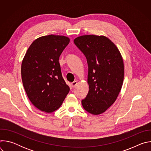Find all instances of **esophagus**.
Segmentation results:
<instances>
[{
	"label": "esophagus",
	"instance_id": "esophagus-1",
	"mask_svg": "<svg viewBox=\"0 0 151 151\" xmlns=\"http://www.w3.org/2000/svg\"><path fill=\"white\" fill-rule=\"evenodd\" d=\"M77 83H78V82H77V81H74V82H72V83H71L72 87L73 88H74L76 87V86Z\"/></svg>",
	"mask_w": 151,
	"mask_h": 151
}]
</instances>
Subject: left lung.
Instances as JSON below:
<instances>
[{
  "label": "left lung",
  "instance_id": "obj_1",
  "mask_svg": "<svg viewBox=\"0 0 151 151\" xmlns=\"http://www.w3.org/2000/svg\"><path fill=\"white\" fill-rule=\"evenodd\" d=\"M87 58L89 91L82 100L83 109L93 115L104 112L116 100L124 77L122 55L114 43L104 36L83 35L74 39Z\"/></svg>",
  "mask_w": 151,
  "mask_h": 151
}]
</instances>
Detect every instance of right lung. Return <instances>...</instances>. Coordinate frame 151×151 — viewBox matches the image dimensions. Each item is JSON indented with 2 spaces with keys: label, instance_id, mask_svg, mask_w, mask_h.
<instances>
[{
  "label": "right lung",
  "instance_id": "add662e5",
  "mask_svg": "<svg viewBox=\"0 0 151 151\" xmlns=\"http://www.w3.org/2000/svg\"><path fill=\"white\" fill-rule=\"evenodd\" d=\"M68 37L50 35L35 40L21 64V78L32 103L51 113L62 104L70 88L62 77L59 57L69 44Z\"/></svg>",
  "mask_w": 151,
  "mask_h": 151
}]
</instances>
